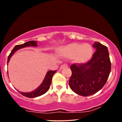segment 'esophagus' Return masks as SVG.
<instances>
[{
  "label": "esophagus",
  "instance_id": "1",
  "mask_svg": "<svg viewBox=\"0 0 122 122\" xmlns=\"http://www.w3.org/2000/svg\"><path fill=\"white\" fill-rule=\"evenodd\" d=\"M68 67V66L66 64H64V65H62L61 66V67H60V69H64V68H67V67Z\"/></svg>",
  "mask_w": 122,
  "mask_h": 122
}]
</instances>
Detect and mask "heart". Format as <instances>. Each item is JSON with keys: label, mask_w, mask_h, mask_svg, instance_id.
I'll use <instances>...</instances> for the list:
<instances>
[{"label": "heart", "mask_w": 122, "mask_h": 122, "mask_svg": "<svg viewBox=\"0 0 122 122\" xmlns=\"http://www.w3.org/2000/svg\"><path fill=\"white\" fill-rule=\"evenodd\" d=\"M58 54L65 58H72L76 63H84L92 57L93 49L88 44L71 43L58 50Z\"/></svg>", "instance_id": "1"}]
</instances>
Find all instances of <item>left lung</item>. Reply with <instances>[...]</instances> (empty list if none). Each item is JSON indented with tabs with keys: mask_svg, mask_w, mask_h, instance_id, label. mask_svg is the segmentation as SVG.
I'll list each match as a JSON object with an SVG mask.
<instances>
[{
	"mask_svg": "<svg viewBox=\"0 0 122 122\" xmlns=\"http://www.w3.org/2000/svg\"><path fill=\"white\" fill-rule=\"evenodd\" d=\"M96 51L85 64L70 66L72 74L69 86L75 93L82 96L93 95L102 88L111 71V62L107 48L99 42L93 44Z\"/></svg>",
	"mask_w": 122,
	"mask_h": 122,
	"instance_id": "8db88e82",
	"label": "left lung"
}]
</instances>
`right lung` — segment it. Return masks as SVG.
<instances>
[{"mask_svg": "<svg viewBox=\"0 0 122 122\" xmlns=\"http://www.w3.org/2000/svg\"><path fill=\"white\" fill-rule=\"evenodd\" d=\"M30 46H33V47H36L38 46L37 45V42L36 41H29L27 42L24 43V44H20V45H17L14 47V48L12 50V51L10 52L8 57V60H7V65L8 64L9 61L10 57L12 55H13L14 53L17 51L20 50V49L22 48H25L26 47H30ZM56 72V70L52 71L50 70L47 72V74H46L45 78H44V80H43V82L41 84L38 88L35 89V90L33 91L30 92H19L21 95H22L24 96L27 97L29 98H33L36 97L40 96L43 95V94L46 93L48 91L49 88H50L51 84L52 82V79L53 75L55 74V72Z\"/></svg>", "mask_w": 122, "mask_h": 122, "instance_id": "obj_1", "label": "right lung"}]
</instances>
